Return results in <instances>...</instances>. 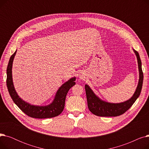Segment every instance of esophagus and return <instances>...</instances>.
Segmentation results:
<instances>
[{"instance_id": "esophagus-1", "label": "esophagus", "mask_w": 149, "mask_h": 149, "mask_svg": "<svg viewBox=\"0 0 149 149\" xmlns=\"http://www.w3.org/2000/svg\"><path fill=\"white\" fill-rule=\"evenodd\" d=\"M79 78H80V79H81V80H84V79H85V75H84V74H80Z\"/></svg>"}]
</instances>
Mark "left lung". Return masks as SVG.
<instances>
[{
  "mask_svg": "<svg viewBox=\"0 0 149 149\" xmlns=\"http://www.w3.org/2000/svg\"><path fill=\"white\" fill-rule=\"evenodd\" d=\"M134 50L138 60L139 69V81L136 91L133 96L128 100L120 103H108L101 100L92 91L88 84L85 85L86 94L88 106L89 111L97 116H116L126 112L133 105L139 97L142 89L143 83V72L138 52Z\"/></svg>",
  "mask_w": 149,
  "mask_h": 149,
  "instance_id": "obj_1",
  "label": "left lung"
}]
</instances>
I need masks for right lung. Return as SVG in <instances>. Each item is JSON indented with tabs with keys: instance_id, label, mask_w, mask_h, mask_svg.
<instances>
[{
	"instance_id": "right-lung-1",
	"label": "right lung",
	"mask_w": 149,
	"mask_h": 149,
	"mask_svg": "<svg viewBox=\"0 0 149 149\" xmlns=\"http://www.w3.org/2000/svg\"><path fill=\"white\" fill-rule=\"evenodd\" d=\"M16 52L17 51H15L11 56L6 69V85L14 103L20 108V110L32 118H49L59 115L64 109L66 97L69 90L75 84L74 81L76 80L75 77H72L61 86L50 104L43 106L31 105L20 98L14 89L12 77V67Z\"/></svg>"
}]
</instances>
